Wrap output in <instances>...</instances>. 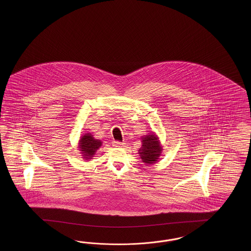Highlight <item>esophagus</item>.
<instances>
[{
    "label": "esophagus",
    "mask_w": 251,
    "mask_h": 251,
    "mask_svg": "<svg viewBox=\"0 0 251 251\" xmlns=\"http://www.w3.org/2000/svg\"><path fill=\"white\" fill-rule=\"evenodd\" d=\"M112 145L115 146V147H122V146L124 145V144H123V143H121V142H118V141H113Z\"/></svg>",
    "instance_id": "esophagus-1"
}]
</instances>
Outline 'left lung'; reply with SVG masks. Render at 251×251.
<instances>
[{"mask_svg":"<svg viewBox=\"0 0 251 251\" xmlns=\"http://www.w3.org/2000/svg\"><path fill=\"white\" fill-rule=\"evenodd\" d=\"M142 147L138 150L139 155L145 165L155 164L162 154L163 146L160 143L159 138L154 133L150 132L141 137Z\"/></svg>","mask_w":251,"mask_h":251,"instance_id":"obj_1","label":"left lung"}]
</instances>
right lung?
<instances>
[{
  "label": "right lung",
  "instance_id": "right-lung-1",
  "mask_svg": "<svg viewBox=\"0 0 251 251\" xmlns=\"http://www.w3.org/2000/svg\"><path fill=\"white\" fill-rule=\"evenodd\" d=\"M102 145V142L99 139H95L91 133H84L80 137L78 148L84 160L92 159L97 151Z\"/></svg>",
  "mask_w": 251,
  "mask_h": 251
}]
</instances>
